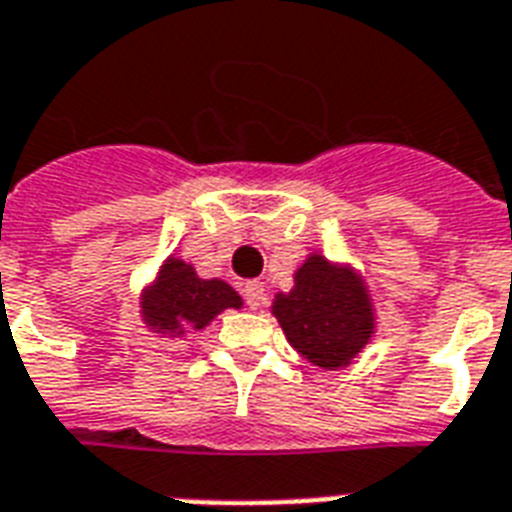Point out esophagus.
Returning <instances> with one entry per match:
<instances>
[{
  "label": "esophagus",
  "mask_w": 512,
  "mask_h": 512,
  "mask_svg": "<svg viewBox=\"0 0 512 512\" xmlns=\"http://www.w3.org/2000/svg\"><path fill=\"white\" fill-rule=\"evenodd\" d=\"M241 295H244V300H247V305L252 311H260L265 305V289L260 281H247L244 289H241Z\"/></svg>",
  "instance_id": "obj_1"
}]
</instances>
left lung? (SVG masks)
Listing matches in <instances>:
<instances>
[{
    "mask_svg": "<svg viewBox=\"0 0 512 512\" xmlns=\"http://www.w3.org/2000/svg\"><path fill=\"white\" fill-rule=\"evenodd\" d=\"M271 311L289 345L321 369L348 366L374 335L364 279L316 252L295 271V287L276 295Z\"/></svg>",
    "mask_w": 512,
    "mask_h": 512,
    "instance_id": "1",
    "label": "left lung"
}]
</instances>
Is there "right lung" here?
<instances>
[{
    "mask_svg": "<svg viewBox=\"0 0 512 512\" xmlns=\"http://www.w3.org/2000/svg\"><path fill=\"white\" fill-rule=\"evenodd\" d=\"M241 308L239 292L220 279H199L193 265L167 257L140 297L143 321L151 332L180 340L215 321L217 313Z\"/></svg>",
    "mask_w": 512,
    "mask_h": 512,
    "instance_id": "1",
    "label": "right lung"
}]
</instances>
